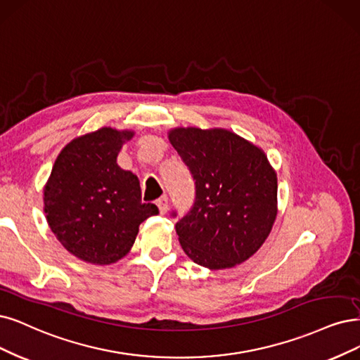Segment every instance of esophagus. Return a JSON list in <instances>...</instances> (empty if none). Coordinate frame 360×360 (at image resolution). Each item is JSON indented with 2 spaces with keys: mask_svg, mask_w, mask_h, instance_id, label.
Segmentation results:
<instances>
[{
  "mask_svg": "<svg viewBox=\"0 0 360 360\" xmlns=\"http://www.w3.org/2000/svg\"><path fill=\"white\" fill-rule=\"evenodd\" d=\"M155 203H157V206H158L160 214L165 215L166 212H167V209H169V198H167V195H162Z\"/></svg>",
  "mask_w": 360,
  "mask_h": 360,
  "instance_id": "esophagus-1",
  "label": "esophagus"
}]
</instances>
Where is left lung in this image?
Listing matches in <instances>:
<instances>
[{"instance_id": "8db88e82", "label": "left lung", "mask_w": 360, "mask_h": 360, "mask_svg": "<svg viewBox=\"0 0 360 360\" xmlns=\"http://www.w3.org/2000/svg\"><path fill=\"white\" fill-rule=\"evenodd\" d=\"M169 139L194 179V203L175 225L184 252L214 270L246 261L277 214V178L267 157L222 129H175Z\"/></svg>"}]
</instances>
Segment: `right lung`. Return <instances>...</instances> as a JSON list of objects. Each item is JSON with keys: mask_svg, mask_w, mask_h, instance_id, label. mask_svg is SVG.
<instances>
[{"mask_svg": "<svg viewBox=\"0 0 360 360\" xmlns=\"http://www.w3.org/2000/svg\"><path fill=\"white\" fill-rule=\"evenodd\" d=\"M133 131L102 127L70 142L58 155L44 188V210L63 248L91 264L122 259L141 222L158 214L141 202L139 179L117 165Z\"/></svg>", "mask_w": 360, "mask_h": 360, "instance_id": "obj_1", "label": "right lung"}]
</instances>
